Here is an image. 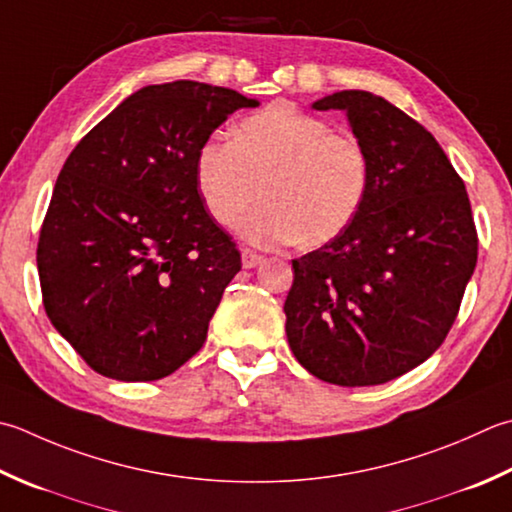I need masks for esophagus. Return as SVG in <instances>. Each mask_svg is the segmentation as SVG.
<instances>
[{
  "mask_svg": "<svg viewBox=\"0 0 512 512\" xmlns=\"http://www.w3.org/2000/svg\"><path fill=\"white\" fill-rule=\"evenodd\" d=\"M262 262H264V255H259V253H255V250H250V248L242 250V264H244V268H255V266H259Z\"/></svg>",
  "mask_w": 512,
  "mask_h": 512,
  "instance_id": "1",
  "label": "esophagus"
}]
</instances>
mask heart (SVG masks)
<instances>
[{
  "mask_svg": "<svg viewBox=\"0 0 512 512\" xmlns=\"http://www.w3.org/2000/svg\"><path fill=\"white\" fill-rule=\"evenodd\" d=\"M373 166L364 142L324 117L273 104L244 117L233 139L210 135L195 157V184L206 213L257 244L322 246L362 210Z\"/></svg>",
  "mask_w": 512,
  "mask_h": 512,
  "instance_id": "b5f03b06",
  "label": "heart"
}]
</instances>
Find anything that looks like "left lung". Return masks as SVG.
Listing matches in <instances>:
<instances>
[{
  "label": "left lung",
  "mask_w": 512,
  "mask_h": 512,
  "mask_svg": "<svg viewBox=\"0 0 512 512\" xmlns=\"http://www.w3.org/2000/svg\"><path fill=\"white\" fill-rule=\"evenodd\" d=\"M344 110L373 179L342 235L293 259L286 335L310 375L375 386L442 346L477 264L466 186L428 130L384 97L342 90L313 104Z\"/></svg>",
  "instance_id": "obj_1"
}]
</instances>
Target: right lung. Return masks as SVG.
I'll list each match as a JSON object with an SVG mask.
<instances>
[{"mask_svg":"<svg viewBox=\"0 0 512 512\" xmlns=\"http://www.w3.org/2000/svg\"><path fill=\"white\" fill-rule=\"evenodd\" d=\"M255 99L179 79L124 99L68 155L37 242L46 315L95 373L153 382L186 364L242 255L195 184L204 139Z\"/></svg>","mask_w":512,"mask_h":512,"instance_id":"1","label":"right lung"}]
</instances>
